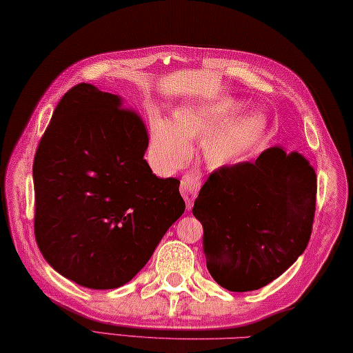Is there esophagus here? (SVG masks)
Listing matches in <instances>:
<instances>
[{
	"mask_svg": "<svg viewBox=\"0 0 353 353\" xmlns=\"http://www.w3.org/2000/svg\"><path fill=\"white\" fill-rule=\"evenodd\" d=\"M199 179H196L195 176L192 175H185L181 179V185H179V190H181V195L185 199V203H188V209H192V204H194V199L198 195V190H199Z\"/></svg>",
	"mask_w": 353,
	"mask_h": 353,
	"instance_id": "esophagus-1",
	"label": "esophagus"
}]
</instances>
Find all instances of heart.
Segmentation results:
<instances>
[{"instance_id": "heart-1", "label": "heart", "mask_w": 353, "mask_h": 353, "mask_svg": "<svg viewBox=\"0 0 353 353\" xmlns=\"http://www.w3.org/2000/svg\"><path fill=\"white\" fill-rule=\"evenodd\" d=\"M244 103L223 97L209 101L184 104L172 121L150 117L149 154L159 169L174 174L189 161L192 141L203 142V158L210 169L235 168L248 159L269 129V119L261 110L244 109Z\"/></svg>"}]
</instances>
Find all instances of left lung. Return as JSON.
<instances>
[{
    "instance_id": "obj_1",
    "label": "left lung",
    "mask_w": 353,
    "mask_h": 353,
    "mask_svg": "<svg viewBox=\"0 0 353 353\" xmlns=\"http://www.w3.org/2000/svg\"><path fill=\"white\" fill-rule=\"evenodd\" d=\"M315 201V169L281 145L254 163L214 172L192 209L203 224L212 278L228 290L248 292L284 274L307 248Z\"/></svg>"
}]
</instances>
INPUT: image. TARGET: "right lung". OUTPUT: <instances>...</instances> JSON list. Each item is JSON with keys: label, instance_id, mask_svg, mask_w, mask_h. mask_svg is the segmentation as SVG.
<instances>
[{"label": "right lung", "instance_id": "1", "mask_svg": "<svg viewBox=\"0 0 353 353\" xmlns=\"http://www.w3.org/2000/svg\"><path fill=\"white\" fill-rule=\"evenodd\" d=\"M148 145L121 97L81 83L58 103L33 184L37 244L59 275L89 289L124 285L184 214L179 181L152 174Z\"/></svg>", "mask_w": 353, "mask_h": 353}]
</instances>
